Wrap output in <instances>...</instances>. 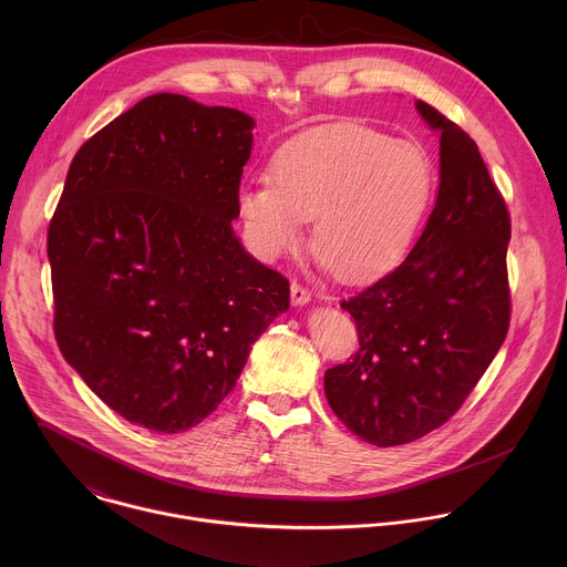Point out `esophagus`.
Masks as SVG:
<instances>
[{
  "label": "esophagus",
  "instance_id": "34e87169",
  "mask_svg": "<svg viewBox=\"0 0 567 567\" xmlns=\"http://www.w3.org/2000/svg\"><path fill=\"white\" fill-rule=\"evenodd\" d=\"M290 292H292V306H306V303L312 301V292L306 290V288H303L301 284H297V281H292Z\"/></svg>",
  "mask_w": 567,
  "mask_h": 567
}]
</instances>
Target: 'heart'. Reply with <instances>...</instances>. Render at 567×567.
I'll list each match as a JSON object with an SVG mask.
<instances>
[{
    "mask_svg": "<svg viewBox=\"0 0 567 567\" xmlns=\"http://www.w3.org/2000/svg\"><path fill=\"white\" fill-rule=\"evenodd\" d=\"M270 174L238 192L255 255L275 261L297 250L315 218L317 261L344 281L371 279L404 255L436 187L423 146L353 122L286 144Z\"/></svg>",
    "mask_w": 567,
    "mask_h": 567,
    "instance_id": "obj_1",
    "label": "heart"
}]
</instances>
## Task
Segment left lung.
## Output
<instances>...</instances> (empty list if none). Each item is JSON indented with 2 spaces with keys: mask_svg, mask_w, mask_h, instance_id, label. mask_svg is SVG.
Instances as JSON below:
<instances>
[{
  "mask_svg": "<svg viewBox=\"0 0 567 567\" xmlns=\"http://www.w3.org/2000/svg\"><path fill=\"white\" fill-rule=\"evenodd\" d=\"M439 133V192L404 261L340 303L360 338L351 362L327 369L336 416L378 447L404 445L443 425L499 351L511 295V218L476 142L430 104Z\"/></svg>",
  "mask_w": 567,
  "mask_h": 567,
  "instance_id": "obj_1",
  "label": "left lung"
}]
</instances>
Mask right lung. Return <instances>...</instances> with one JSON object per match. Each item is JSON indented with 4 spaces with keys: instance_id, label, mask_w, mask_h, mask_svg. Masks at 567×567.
Segmentation results:
<instances>
[{
    "instance_id": "right-lung-1",
    "label": "right lung",
    "mask_w": 567,
    "mask_h": 567,
    "mask_svg": "<svg viewBox=\"0 0 567 567\" xmlns=\"http://www.w3.org/2000/svg\"><path fill=\"white\" fill-rule=\"evenodd\" d=\"M255 120L155 93L95 133L50 223L54 333L126 421L176 434L234 391L290 284L231 220Z\"/></svg>"
}]
</instances>
